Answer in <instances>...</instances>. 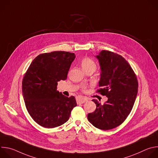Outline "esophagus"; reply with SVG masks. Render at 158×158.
<instances>
[{
    "instance_id": "obj_1",
    "label": "esophagus",
    "mask_w": 158,
    "mask_h": 158,
    "mask_svg": "<svg viewBox=\"0 0 158 158\" xmlns=\"http://www.w3.org/2000/svg\"><path fill=\"white\" fill-rule=\"evenodd\" d=\"M77 102V104H83L84 102H85L87 101V99L85 97H82V96H78L76 99Z\"/></svg>"
}]
</instances>
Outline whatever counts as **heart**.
<instances>
[{
	"label": "heart",
	"instance_id": "b5f03b06",
	"mask_svg": "<svg viewBox=\"0 0 158 158\" xmlns=\"http://www.w3.org/2000/svg\"><path fill=\"white\" fill-rule=\"evenodd\" d=\"M81 65L82 69L85 72L88 70H94L96 69V62L91 59L85 57L84 58L81 62Z\"/></svg>",
	"mask_w": 158,
	"mask_h": 158
}]
</instances>
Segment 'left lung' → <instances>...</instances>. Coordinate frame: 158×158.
Here are the masks:
<instances>
[{"instance_id": "obj_1", "label": "left lung", "mask_w": 158, "mask_h": 158, "mask_svg": "<svg viewBox=\"0 0 158 158\" xmlns=\"http://www.w3.org/2000/svg\"><path fill=\"white\" fill-rule=\"evenodd\" d=\"M101 74L97 92L108 99L102 105L97 100L96 110L87 115L88 121L102 130L114 129L121 124L131 112L136 100L138 82L131 65L121 56L102 51L96 56Z\"/></svg>"}]
</instances>
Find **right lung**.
<instances>
[{
	"instance_id": "1",
	"label": "right lung",
	"mask_w": 158,
	"mask_h": 158,
	"mask_svg": "<svg viewBox=\"0 0 158 158\" xmlns=\"http://www.w3.org/2000/svg\"><path fill=\"white\" fill-rule=\"evenodd\" d=\"M74 53L54 51L37 56L22 80V95L30 116L40 126L54 128L68 121L76 98L57 90V82L65 80Z\"/></svg>"
}]
</instances>
